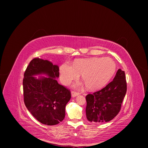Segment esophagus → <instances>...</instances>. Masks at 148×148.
<instances>
[{
	"label": "esophagus",
	"mask_w": 148,
	"mask_h": 148,
	"mask_svg": "<svg viewBox=\"0 0 148 148\" xmlns=\"http://www.w3.org/2000/svg\"><path fill=\"white\" fill-rule=\"evenodd\" d=\"M80 94L79 93H78V92H74V91H72L71 92V96H72V97H76V96H77V95H79Z\"/></svg>",
	"instance_id": "34e87169"
}]
</instances>
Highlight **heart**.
Wrapping results in <instances>:
<instances>
[{"label":"heart","mask_w":148,"mask_h":148,"mask_svg":"<svg viewBox=\"0 0 148 148\" xmlns=\"http://www.w3.org/2000/svg\"><path fill=\"white\" fill-rule=\"evenodd\" d=\"M116 70L115 62L109 58L79 59L75 60L73 65L65 62L60 66V79L68 84L82 74V79L87 88L95 90L104 86Z\"/></svg>","instance_id":"1"}]
</instances>
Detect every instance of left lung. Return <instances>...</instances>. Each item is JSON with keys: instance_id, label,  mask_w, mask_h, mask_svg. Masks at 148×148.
<instances>
[{"instance_id": "obj_1", "label": "left lung", "mask_w": 148, "mask_h": 148, "mask_svg": "<svg viewBox=\"0 0 148 148\" xmlns=\"http://www.w3.org/2000/svg\"><path fill=\"white\" fill-rule=\"evenodd\" d=\"M126 92L125 74L119 69L114 79L107 86L86 96L88 120L95 123H103L113 119L121 110Z\"/></svg>"}]
</instances>
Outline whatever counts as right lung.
Listing matches in <instances>:
<instances>
[{
    "label": "right lung",
    "mask_w": 148,
    "mask_h": 148,
    "mask_svg": "<svg viewBox=\"0 0 148 148\" xmlns=\"http://www.w3.org/2000/svg\"><path fill=\"white\" fill-rule=\"evenodd\" d=\"M58 65L47 60L34 58L30 62L23 80L24 102L27 110L40 122L54 125L64 120L65 106L71 99L69 89L59 84ZM45 73L49 77L33 75Z\"/></svg>",
    "instance_id": "add662e5"
}]
</instances>
